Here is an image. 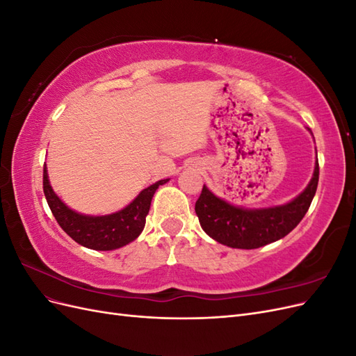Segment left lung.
<instances>
[{"label": "left lung", "mask_w": 356, "mask_h": 356, "mask_svg": "<svg viewBox=\"0 0 356 356\" xmlns=\"http://www.w3.org/2000/svg\"><path fill=\"white\" fill-rule=\"evenodd\" d=\"M319 163L303 193L285 204L261 209H245L225 202L203 186L196 202L202 229L213 241L239 250H255L282 239L303 220L316 193Z\"/></svg>", "instance_id": "1"}]
</instances>
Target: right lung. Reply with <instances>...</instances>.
Returning a JSON list of instances; mask_svg holds the SVG:
<instances>
[{"label": "right lung", "mask_w": 356, "mask_h": 356, "mask_svg": "<svg viewBox=\"0 0 356 356\" xmlns=\"http://www.w3.org/2000/svg\"><path fill=\"white\" fill-rule=\"evenodd\" d=\"M168 181L169 179H160L156 184L144 188L134 202L122 211L102 215V217H93V215H83L70 209L53 191L46 165L42 172V190H44L53 217L71 239L95 251H113L135 241L144 230L145 217L156 190L159 186L166 184Z\"/></svg>", "instance_id": "1"}]
</instances>
